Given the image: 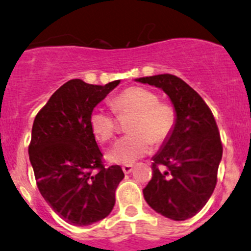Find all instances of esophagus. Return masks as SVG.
<instances>
[{
  "instance_id": "esophagus-1",
  "label": "esophagus",
  "mask_w": 251,
  "mask_h": 251,
  "mask_svg": "<svg viewBox=\"0 0 251 251\" xmlns=\"http://www.w3.org/2000/svg\"><path fill=\"white\" fill-rule=\"evenodd\" d=\"M132 169H133V165L132 164L123 165V170H124V173H125V174H130V173L132 172Z\"/></svg>"
}]
</instances>
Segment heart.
I'll list each match as a JSON object with an SVG mask.
<instances>
[{
	"label": "heart",
	"mask_w": 251,
	"mask_h": 251,
	"mask_svg": "<svg viewBox=\"0 0 251 251\" xmlns=\"http://www.w3.org/2000/svg\"><path fill=\"white\" fill-rule=\"evenodd\" d=\"M118 115L132 114L128 120L130 133L116 142L110 159L131 164L150 153L152 143L162 145L172 136L176 125V110L172 104L160 101L152 89L133 86L124 89L110 100ZM89 125L97 140L109 142L116 132V119L111 111L96 108L89 116Z\"/></svg>",
	"instance_id": "b5f03b06"
}]
</instances>
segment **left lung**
<instances>
[{
    "instance_id": "8db88e82",
    "label": "left lung",
    "mask_w": 251,
    "mask_h": 251,
    "mask_svg": "<svg viewBox=\"0 0 251 251\" xmlns=\"http://www.w3.org/2000/svg\"><path fill=\"white\" fill-rule=\"evenodd\" d=\"M162 88L176 110V125L153 157V175L143 196L164 217L185 221L200 212L217 184L223 146L215 116L200 94L174 75L142 77Z\"/></svg>"
}]
</instances>
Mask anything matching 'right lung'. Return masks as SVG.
<instances>
[{
    "mask_svg": "<svg viewBox=\"0 0 251 251\" xmlns=\"http://www.w3.org/2000/svg\"><path fill=\"white\" fill-rule=\"evenodd\" d=\"M88 84L71 79L39 110L31 128L29 159L41 196L62 220L89 226L115 205L124 179L120 165L106 167L89 125V116L118 84Z\"/></svg>",
    "mask_w": 251,
    "mask_h": 251,
    "instance_id": "add662e5",
    "label": "right lung"
}]
</instances>
